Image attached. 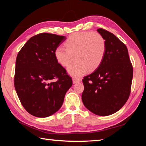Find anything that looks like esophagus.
<instances>
[{
	"mask_svg": "<svg viewBox=\"0 0 146 146\" xmlns=\"http://www.w3.org/2000/svg\"><path fill=\"white\" fill-rule=\"evenodd\" d=\"M81 80H82V79L80 78H73V84L78 83V82H81Z\"/></svg>",
	"mask_w": 146,
	"mask_h": 146,
	"instance_id": "34e87169",
	"label": "esophagus"
}]
</instances>
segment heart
<instances>
[{"instance_id":"heart-1","label":"heart","mask_w":146,"mask_h":146,"mask_svg":"<svg viewBox=\"0 0 146 146\" xmlns=\"http://www.w3.org/2000/svg\"><path fill=\"white\" fill-rule=\"evenodd\" d=\"M65 46L57 47L55 56L63 67H68L76 59L77 61L68 69L69 74L73 76L84 75L88 70H96L102 62L106 51L104 38L99 33L92 32L70 35L65 42Z\"/></svg>"}]
</instances>
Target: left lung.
Masks as SVG:
<instances>
[{
  "label": "left lung",
  "mask_w": 146,
  "mask_h": 146,
  "mask_svg": "<svg viewBox=\"0 0 146 146\" xmlns=\"http://www.w3.org/2000/svg\"><path fill=\"white\" fill-rule=\"evenodd\" d=\"M104 38L106 51L96 70L82 79L84 86L82 100L85 107L99 116L118 111L129 97L133 66L126 46L114 34L99 28Z\"/></svg>",
  "instance_id": "1"
}]
</instances>
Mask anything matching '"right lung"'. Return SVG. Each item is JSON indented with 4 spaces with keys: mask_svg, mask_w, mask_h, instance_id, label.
<instances>
[{
    "mask_svg": "<svg viewBox=\"0 0 146 146\" xmlns=\"http://www.w3.org/2000/svg\"><path fill=\"white\" fill-rule=\"evenodd\" d=\"M66 36L42 33L32 36L16 58L14 84L22 105L29 114L48 117L62 105L72 79L58 63L56 48ZM58 80L52 82L53 79Z\"/></svg>",
    "mask_w": 146,
    "mask_h": 146,
    "instance_id": "obj_1",
    "label": "right lung"
}]
</instances>
